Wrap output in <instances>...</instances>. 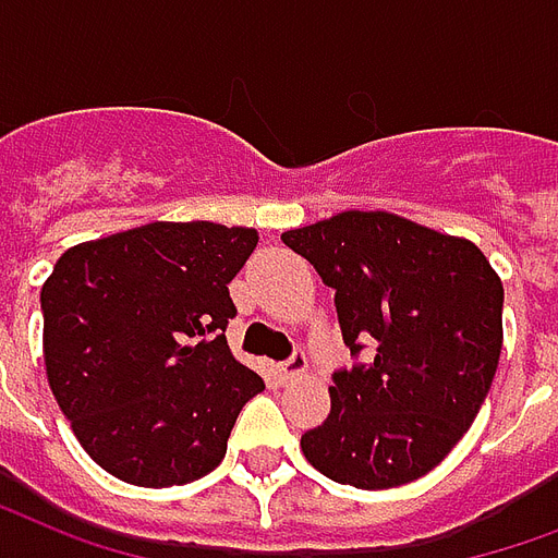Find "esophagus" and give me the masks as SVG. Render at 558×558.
Wrapping results in <instances>:
<instances>
[{"label": "esophagus", "instance_id": "34e87169", "mask_svg": "<svg viewBox=\"0 0 558 558\" xmlns=\"http://www.w3.org/2000/svg\"><path fill=\"white\" fill-rule=\"evenodd\" d=\"M305 367H308V362H305V355L303 353H294L288 362L279 367V376L282 379H300V376L305 374Z\"/></svg>", "mask_w": 558, "mask_h": 558}]
</instances>
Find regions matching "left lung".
I'll list each match as a JSON object with an SVG mask.
<instances>
[{
	"label": "left lung",
	"instance_id": "1",
	"mask_svg": "<svg viewBox=\"0 0 558 558\" xmlns=\"http://www.w3.org/2000/svg\"><path fill=\"white\" fill-rule=\"evenodd\" d=\"M335 288L343 343L305 459L367 492L414 483L471 429L502 350V282L483 250L391 211H341L282 234Z\"/></svg>",
	"mask_w": 558,
	"mask_h": 558
}]
</instances>
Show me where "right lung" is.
Here are the masks:
<instances>
[{
	"label": "right lung",
	"instance_id": "1",
	"mask_svg": "<svg viewBox=\"0 0 558 558\" xmlns=\"http://www.w3.org/2000/svg\"><path fill=\"white\" fill-rule=\"evenodd\" d=\"M258 244L246 226H137L70 246L40 288L49 388L102 471L144 488L223 462L262 376L226 343L232 282Z\"/></svg>",
	"mask_w": 558,
	"mask_h": 558
}]
</instances>
